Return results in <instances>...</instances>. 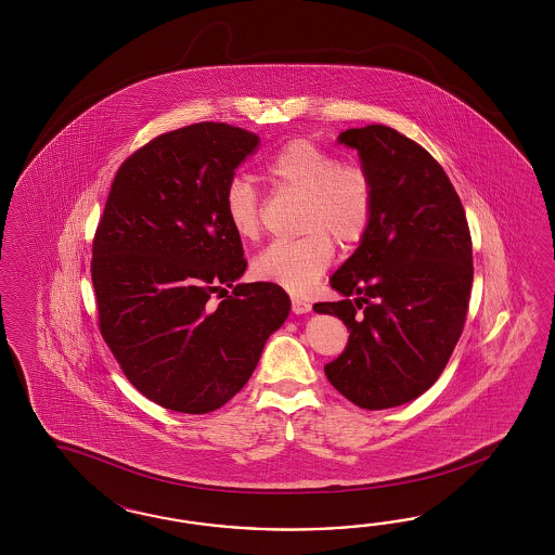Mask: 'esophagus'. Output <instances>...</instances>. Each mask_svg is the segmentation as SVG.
<instances>
[{"label": "esophagus", "mask_w": 555, "mask_h": 555, "mask_svg": "<svg viewBox=\"0 0 555 555\" xmlns=\"http://www.w3.org/2000/svg\"><path fill=\"white\" fill-rule=\"evenodd\" d=\"M291 309H293L295 315H305V313L311 311V302L301 301V299H293V301H291Z\"/></svg>", "instance_id": "esophagus-1"}]
</instances>
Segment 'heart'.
I'll return each mask as SVG.
<instances>
[{
    "label": "heart",
    "mask_w": 555,
    "mask_h": 555,
    "mask_svg": "<svg viewBox=\"0 0 555 555\" xmlns=\"http://www.w3.org/2000/svg\"><path fill=\"white\" fill-rule=\"evenodd\" d=\"M267 175L279 189L305 197L299 228L305 235L267 246L254 258L253 274L293 295H305L334 262L336 244L353 250L366 240L376 211V186L362 165L339 163L336 154L305 138L286 142L270 158ZM223 214L244 242L256 240L262 230L260 197L242 179L225 186Z\"/></svg>",
    "instance_id": "obj_1"
}]
</instances>
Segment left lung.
Wrapping results in <instances>:
<instances>
[{"label": "left lung", "mask_w": 555, "mask_h": 555, "mask_svg": "<svg viewBox=\"0 0 555 555\" xmlns=\"http://www.w3.org/2000/svg\"><path fill=\"white\" fill-rule=\"evenodd\" d=\"M376 186L366 240L332 276L341 301L315 302L350 337L325 364L353 404L378 411L417 399L446 369L470 301L472 237L452 181L411 138L380 124L337 135Z\"/></svg>", "instance_id": "obj_1"}]
</instances>
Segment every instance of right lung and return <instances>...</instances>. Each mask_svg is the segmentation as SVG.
<instances>
[{
  "instance_id": "obj_1",
  "label": "right lung",
  "mask_w": 555,
  "mask_h": 555,
  "mask_svg": "<svg viewBox=\"0 0 555 555\" xmlns=\"http://www.w3.org/2000/svg\"><path fill=\"white\" fill-rule=\"evenodd\" d=\"M258 142L218 121L156 135L121 163L95 230L101 336L126 378L177 413L240 392L291 309L279 285H234L248 262L223 193Z\"/></svg>"
}]
</instances>
